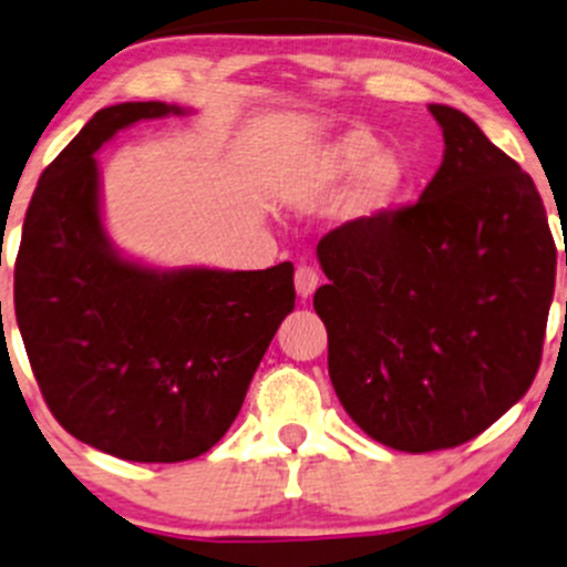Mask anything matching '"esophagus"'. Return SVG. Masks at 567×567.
<instances>
[{"label": "esophagus", "mask_w": 567, "mask_h": 567, "mask_svg": "<svg viewBox=\"0 0 567 567\" xmlns=\"http://www.w3.org/2000/svg\"><path fill=\"white\" fill-rule=\"evenodd\" d=\"M318 285H320V277L312 266L296 268V293H299V299H309V296L318 290Z\"/></svg>", "instance_id": "1"}]
</instances>
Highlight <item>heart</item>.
Here are the masks:
<instances>
[{"label":"heart","instance_id":"1","mask_svg":"<svg viewBox=\"0 0 567 567\" xmlns=\"http://www.w3.org/2000/svg\"><path fill=\"white\" fill-rule=\"evenodd\" d=\"M355 174L353 193L348 198V217L369 219L378 217L399 198L404 187V168L391 152H380V141L367 130H348L337 135L312 168L315 187H339Z\"/></svg>","mask_w":567,"mask_h":567}]
</instances>
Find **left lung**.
<instances>
[{
	"instance_id": "obj_1",
	"label": "left lung",
	"mask_w": 567,
	"mask_h": 567,
	"mask_svg": "<svg viewBox=\"0 0 567 567\" xmlns=\"http://www.w3.org/2000/svg\"><path fill=\"white\" fill-rule=\"evenodd\" d=\"M419 204L326 234L315 312L329 374L363 432L408 454L478 437L533 385L557 247L533 178L449 105ZM567 264V255H565Z\"/></svg>"
}]
</instances>
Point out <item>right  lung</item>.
I'll return each instance as SVG.
<instances>
[{
	"label": "right lung",
	"instance_id": "obj_1",
	"mask_svg": "<svg viewBox=\"0 0 567 567\" xmlns=\"http://www.w3.org/2000/svg\"><path fill=\"white\" fill-rule=\"evenodd\" d=\"M171 113L184 109L152 100L94 113L40 176L16 258V320L53 419L127 462L206 454L296 303L293 264L152 268L111 244L94 154Z\"/></svg>",
	"mask_w": 567,
	"mask_h": 567
}]
</instances>
